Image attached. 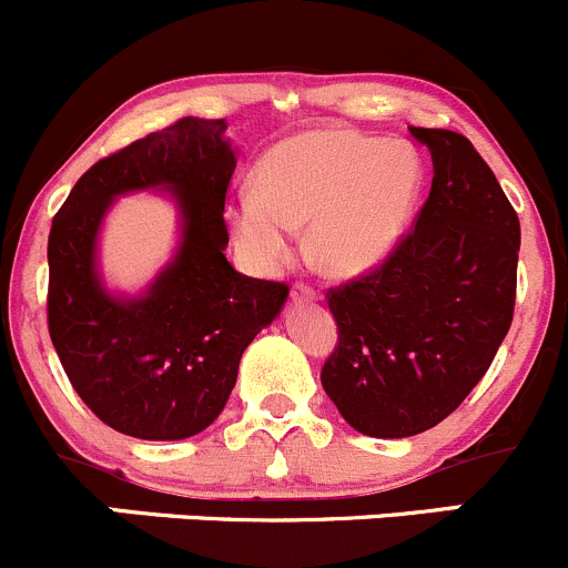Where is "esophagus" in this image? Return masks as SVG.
<instances>
[{
    "mask_svg": "<svg viewBox=\"0 0 568 568\" xmlns=\"http://www.w3.org/2000/svg\"><path fill=\"white\" fill-rule=\"evenodd\" d=\"M314 297H317V292H314L312 286L295 284V290H292V301H295V303H312Z\"/></svg>",
    "mask_w": 568,
    "mask_h": 568,
    "instance_id": "obj_1",
    "label": "esophagus"
}]
</instances>
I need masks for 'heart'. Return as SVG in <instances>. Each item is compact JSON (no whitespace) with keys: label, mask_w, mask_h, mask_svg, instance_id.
I'll use <instances>...</instances> for the list:
<instances>
[{"label":"heart","mask_w":568,"mask_h":568,"mask_svg":"<svg viewBox=\"0 0 568 568\" xmlns=\"http://www.w3.org/2000/svg\"><path fill=\"white\" fill-rule=\"evenodd\" d=\"M423 184L425 168L412 145L312 129L262 156L254 193L229 201V234L251 271L276 276L295 260V234L308 229L312 265L353 282L400 248Z\"/></svg>","instance_id":"heart-1"}]
</instances>
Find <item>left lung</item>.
<instances>
[{
	"label": "left lung",
	"mask_w": 568,
	"mask_h": 568,
	"mask_svg": "<svg viewBox=\"0 0 568 568\" xmlns=\"http://www.w3.org/2000/svg\"><path fill=\"white\" fill-rule=\"evenodd\" d=\"M434 182L417 226L369 276L328 292L339 345L323 389L358 434L406 439L439 425L486 375L510 328L519 217L475 145L408 126Z\"/></svg>",
	"instance_id": "8db88e82"
}]
</instances>
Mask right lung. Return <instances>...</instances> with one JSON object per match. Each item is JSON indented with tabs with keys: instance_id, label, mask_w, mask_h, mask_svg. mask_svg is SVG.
Instances as JSON below:
<instances>
[{
	"instance_id": "add662e5",
	"label": "right lung",
	"mask_w": 568,
	"mask_h": 568,
	"mask_svg": "<svg viewBox=\"0 0 568 568\" xmlns=\"http://www.w3.org/2000/svg\"><path fill=\"white\" fill-rule=\"evenodd\" d=\"M223 118H182L99 160L49 232V334L77 395L101 423L145 442L201 434L226 406L245 347L282 314L286 284L226 260L223 221L237 151ZM165 192L180 243L140 293L110 291L98 267L109 206Z\"/></svg>"
}]
</instances>
